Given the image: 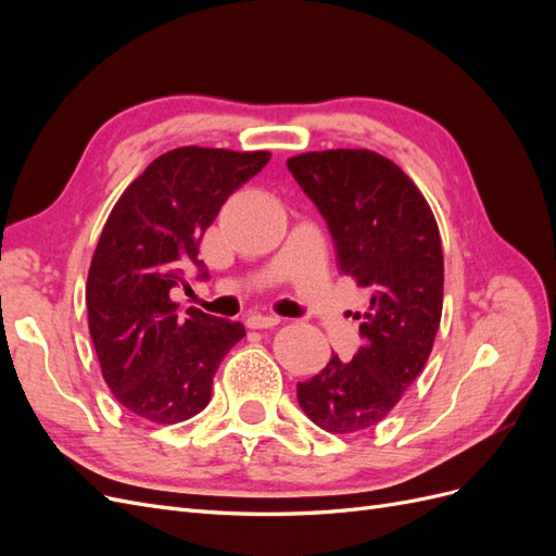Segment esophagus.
Wrapping results in <instances>:
<instances>
[{
  "label": "esophagus",
  "instance_id": "34e87169",
  "mask_svg": "<svg viewBox=\"0 0 556 556\" xmlns=\"http://www.w3.org/2000/svg\"><path fill=\"white\" fill-rule=\"evenodd\" d=\"M245 325L250 329H271V327L280 325V317L278 315H250L245 319Z\"/></svg>",
  "mask_w": 556,
  "mask_h": 556
}]
</instances>
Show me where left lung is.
Instances as JSON below:
<instances>
[{
    "label": "left lung",
    "mask_w": 556,
    "mask_h": 556,
    "mask_svg": "<svg viewBox=\"0 0 556 556\" xmlns=\"http://www.w3.org/2000/svg\"><path fill=\"white\" fill-rule=\"evenodd\" d=\"M288 169L327 220L341 271L374 292L352 362L331 355L296 384L319 429L357 433L387 417L429 359L443 311L439 225L413 180L371 150L304 153Z\"/></svg>",
    "instance_id": "1"
}]
</instances>
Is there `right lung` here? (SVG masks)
I'll return each mask as SVG.
<instances>
[{
	"mask_svg": "<svg viewBox=\"0 0 556 556\" xmlns=\"http://www.w3.org/2000/svg\"><path fill=\"white\" fill-rule=\"evenodd\" d=\"M268 153L185 146L160 155L117 199L99 237L86 304L99 366L129 413L176 425L204 410L213 376L245 327L188 308L172 290L194 268L199 241L227 197L257 176Z\"/></svg>",
	"mask_w": 556,
	"mask_h": 556,
	"instance_id": "obj_1",
	"label": "right lung"
}]
</instances>
